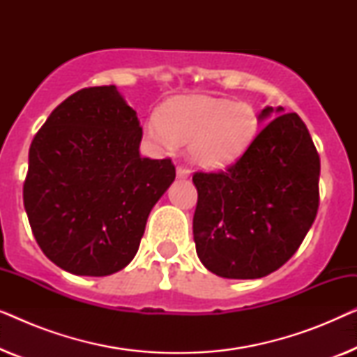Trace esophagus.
<instances>
[{
  "mask_svg": "<svg viewBox=\"0 0 357 357\" xmlns=\"http://www.w3.org/2000/svg\"><path fill=\"white\" fill-rule=\"evenodd\" d=\"M177 177L178 178L190 177V170L187 167H183V165H178V167H177Z\"/></svg>",
  "mask_w": 357,
  "mask_h": 357,
  "instance_id": "34e87169",
  "label": "esophagus"
}]
</instances>
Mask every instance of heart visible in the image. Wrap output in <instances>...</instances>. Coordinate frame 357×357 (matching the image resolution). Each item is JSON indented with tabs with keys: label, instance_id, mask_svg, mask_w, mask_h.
I'll list each match as a JSON object with an SVG mask.
<instances>
[{
	"label": "heart",
	"instance_id": "b5f03b06",
	"mask_svg": "<svg viewBox=\"0 0 357 357\" xmlns=\"http://www.w3.org/2000/svg\"><path fill=\"white\" fill-rule=\"evenodd\" d=\"M257 133L258 115L250 105L208 96L174 97L148 123V135L165 148L190 143V159L206 169L236 162Z\"/></svg>",
	"mask_w": 357,
	"mask_h": 357
}]
</instances>
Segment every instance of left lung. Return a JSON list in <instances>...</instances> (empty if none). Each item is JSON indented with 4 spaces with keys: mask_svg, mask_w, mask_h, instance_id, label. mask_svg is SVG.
<instances>
[{
    "mask_svg": "<svg viewBox=\"0 0 357 357\" xmlns=\"http://www.w3.org/2000/svg\"><path fill=\"white\" fill-rule=\"evenodd\" d=\"M271 116L241 159L218 174L197 172L193 238L204 268L227 280H255L294 255L319 209L320 158L297 114Z\"/></svg>",
    "mask_w": 357,
    "mask_h": 357,
    "instance_id": "obj_1",
    "label": "left lung"
}]
</instances>
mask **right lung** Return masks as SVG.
<instances>
[{"label": "right lung", "instance_id": "obj_1", "mask_svg": "<svg viewBox=\"0 0 357 357\" xmlns=\"http://www.w3.org/2000/svg\"><path fill=\"white\" fill-rule=\"evenodd\" d=\"M141 138L115 86L75 92L38 130L24 208L38 247L61 270L109 276L135 258L151 209L175 180L170 159L141 158Z\"/></svg>", "mask_w": 357, "mask_h": 357}]
</instances>
